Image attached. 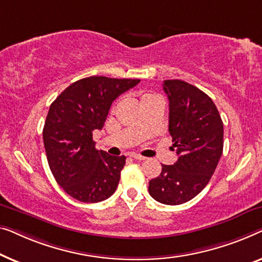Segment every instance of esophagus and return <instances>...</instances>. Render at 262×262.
I'll return each mask as SVG.
<instances>
[{
	"mask_svg": "<svg viewBox=\"0 0 262 262\" xmlns=\"http://www.w3.org/2000/svg\"><path fill=\"white\" fill-rule=\"evenodd\" d=\"M130 157L133 158V159H136V160H145L146 159L145 157L140 156V154H136V153H132Z\"/></svg>",
	"mask_w": 262,
	"mask_h": 262,
	"instance_id": "esophagus-1",
	"label": "esophagus"
}]
</instances>
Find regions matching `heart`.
Wrapping results in <instances>:
<instances>
[{
  "label": "heart",
  "instance_id": "heart-1",
  "mask_svg": "<svg viewBox=\"0 0 262 262\" xmlns=\"http://www.w3.org/2000/svg\"><path fill=\"white\" fill-rule=\"evenodd\" d=\"M153 95H150V94H146V95H143L142 96V101H145V99H147V98H149V97H152Z\"/></svg>",
  "mask_w": 262,
  "mask_h": 262
}]
</instances>
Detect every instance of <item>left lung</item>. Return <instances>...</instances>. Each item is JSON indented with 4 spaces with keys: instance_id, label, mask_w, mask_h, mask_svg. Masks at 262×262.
<instances>
[{
    "instance_id": "1",
    "label": "left lung",
    "mask_w": 262,
    "mask_h": 262,
    "mask_svg": "<svg viewBox=\"0 0 262 262\" xmlns=\"http://www.w3.org/2000/svg\"><path fill=\"white\" fill-rule=\"evenodd\" d=\"M169 114L168 132L178 160L163 165L149 182L159 203L183 204L208 185L223 153V122L215 103L198 88L180 79L164 80Z\"/></svg>"
}]
</instances>
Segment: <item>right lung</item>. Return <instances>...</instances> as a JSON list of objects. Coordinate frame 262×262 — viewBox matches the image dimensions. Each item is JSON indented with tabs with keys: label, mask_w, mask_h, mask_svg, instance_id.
<instances>
[{
	"label": "right lung",
	"mask_w": 262,
	"mask_h": 262,
	"mask_svg": "<svg viewBox=\"0 0 262 262\" xmlns=\"http://www.w3.org/2000/svg\"><path fill=\"white\" fill-rule=\"evenodd\" d=\"M139 83L88 77L72 83L51 104L42 130L47 161L59 186L75 200L98 203L115 192L126 157L96 149L93 132L104 126L112 103Z\"/></svg>",
	"instance_id": "obj_1"
}]
</instances>
